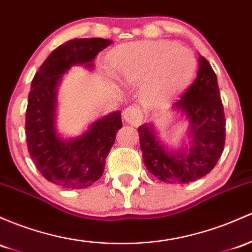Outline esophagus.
Instances as JSON below:
<instances>
[{"instance_id": "esophagus-1", "label": "esophagus", "mask_w": 252, "mask_h": 252, "mask_svg": "<svg viewBox=\"0 0 252 252\" xmlns=\"http://www.w3.org/2000/svg\"><path fill=\"white\" fill-rule=\"evenodd\" d=\"M123 118L126 123L137 126L142 121V111L137 106H128L124 110Z\"/></svg>"}]
</instances>
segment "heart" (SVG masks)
Instances as JSON below:
<instances>
[{
	"label": "heart",
	"mask_w": 252,
	"mask_h": 252,
	"mask_svg": "<svg viewBox=\"0 0 252 252\" xmlns=\"http://www.w3.org/2000/svg\"><path fill=\"white\" fill-rule=\"evenodd\" d=\"M110 68L116 79L137 86L146 81L143 94L149 103H160L189 84L196 71L190 50L166 40L124 44L113 51Z\"/></svg>",
	"instance_id": "obj_1"
}]
</instances>
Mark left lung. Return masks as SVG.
Listing matches in <instances>:
<instances>
[{
    "label": "left lung",
    "mask_w": 252,
    "mask_h": 252,
    "mask_svg": "<svg viewBox=\"0 0 252 252\" xmlns=\"http://www.w3.org/2000/svg\"><path fill=\"white\" fill-rule=\"evenodd\" d=\"M198 61L197 77L173 104L190 121L189 147L170 153L152 124L137 129L146 167L165 183H190L206 176L217 165L225 146L226 120L217 75L203 56Z\"/></svg>",
    "instance_id": "left-lung-1"
}]
</instances>
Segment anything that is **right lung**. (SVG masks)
Here are the masks:
<instances>
[{"label":"right lung","mask_w":252,"mask_h":252,"mask_svg":"<svg viewBox=\"0 0 252 252\" xmlns=\"http://www.w3.org/2000/svg\"><path fill=\"white\" fill-rule=\"evenodd\" d=\"M111 43L103 38L65 41L49 55L32 80L25 122L27 148L41 175L62 188L84 189L103 176L116 132L123 126L121 112L116 111L76 139L63 140L55 129L56 88L62 74L75 64L92 68L96 54Z\"/></svg>","instance_id":"right-lung-1"}]
</instances>
